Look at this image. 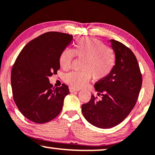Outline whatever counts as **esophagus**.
<instances>
[{"label": "esophagus", "instance_id": "obj_1", "mask_svg": "<svg viewBox=\"0 0 155 155\" xmlns=\"http://www.w3.org/2000/svg\"><path fill=\"white\" fill-rule=\"evenodd\" d=\"M79 89H78V88H75L74 87H71V86H70L69 87V91L71 93H73V92H76V91H79Z\"/></svg>", "mask_w": 155, "mask_h": 155}]
</instances>
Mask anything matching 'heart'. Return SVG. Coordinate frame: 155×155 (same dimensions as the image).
Instances as JSON below:
<instances>
[{"mask_svg": "<svg viewBox=\"0 0 155 155\" xmlns=\"http://www.w3.org/2000/svg\"><path fill=\"white\" fill-rule=\"evenodd\" d=\"M75 55L84 59L81 66L83 71L69 72L64 77L66 83L74 88L84 87L91 76L95 80L105 79L113 71L115 64L113 49L95 38H80L73 49H64L59 57L60 67L64 70L69 69Z\"/></svg>", "mask_w": 155, "mask_h": 155, "instance_id": "1", "label": "heart"}]
</instances>
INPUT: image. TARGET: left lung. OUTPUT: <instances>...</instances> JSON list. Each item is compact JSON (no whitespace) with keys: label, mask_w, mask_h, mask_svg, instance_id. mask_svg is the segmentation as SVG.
Here are the masks:
<instances>
[{"label":"left lung","mask_w":155,"mask_h":155,"mask_svg":"<svg viewBox=\"0 0 155 155\" xmlns=\"http://www.w3.org/2000/svg\"><path fill=\"white\" fill-rule=\"evenodd\" d=\"M115 54L111 73L95 84L101 99L91 94V100L82 105L84 116L99 128H110L125 120L133 110L141 89L142 78L139 64L131 49L123 43L110 40Z\"/></svg>","instance_id":"8db88e82"}]
</instances>
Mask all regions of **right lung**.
<instances>
[{"label":"right lung","mask_w":155,"mask_h":155,"mask_svg":"<svg viewBox=\"0 0 155 155\" xmlns=\"http://www.w3.org/2000/svg\"><path fill=\"white\" fill-rule=\"evenodd\" d=\"M72 39L66 33H44L29 42L14 63L10 78L14 101L32 122H49L62 109L69 87L64 84L53 87L49 77L59 69V57Z\"/></svg>","instance_id":"right-lung-1"}]
</instances>
